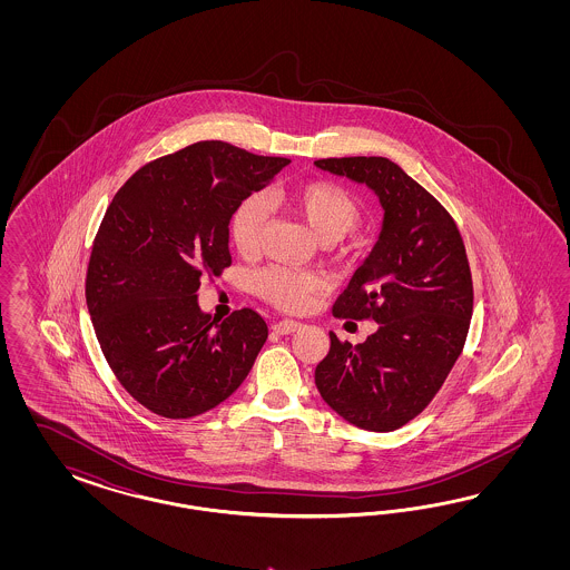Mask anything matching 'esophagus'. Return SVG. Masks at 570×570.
Instances as JSON below:
<instances>
[{
  "mask_svg": "<svg viewBox=\"0 0 570 570\" xmlns=\"http://www.w3.org/2000/svg\"><path fill=\"white\" fill-rule=\"evenodd\" d=\"M301 322H294V320H282V322H277V324H274L272 326V330L276 332V334H293V332H296V330H301Z\"/></svg>",
  "mask_w": 570,
  "mask_h": 570,
  "instance_id": "esophagus-1",
  "label": "esophagus"
}]
</instances>
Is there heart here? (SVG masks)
I'll return each instance as SVG.
<instances>
[{
	"mask_svg": "<svg viewBox=\"0 0 570 570\" xmlns=\"http://www.w3.org/2000/svg\"><path fill=\"white\" fill-rule=\"evenodd\" d=\"M269 207H286L301 217L311 234L324 244L345 238L362 222V208L348 191L332 181H305L301 186L274 188L263 198L259 194L244 198L232 215V242L248 255L259 248L269 222ZM255 284L267 301L288 311L303 309L311 296L322 291V277L291 267H267L255 276Z\"/></svg>",
	"mask_w": 570,
	"mask_h": 570,
	"instance_id": "b5f03b06",
	"label": "heart"
}]
</instances>
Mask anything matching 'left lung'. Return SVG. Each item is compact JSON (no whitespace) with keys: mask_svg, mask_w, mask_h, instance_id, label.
<instances>
[{"mask_svg":"<svg viewBox=\"0 0 570 570\" xmlns=\"http://www.w3.org/2000/svg\"><path fill=\"white\" fill-rule=\"evenodd\" d=\"M376 194L379 242L334 305L336 317L374 320L360 345L330 332L315 386L348 424L391 432L420 414L466 343L472 276L458 225L429 191L384 156L315 160Z\"/></svg>","mask_w":570,"mask_h":570,"instance_id":"left-lung-1","label":"left lung"}]
</instances>
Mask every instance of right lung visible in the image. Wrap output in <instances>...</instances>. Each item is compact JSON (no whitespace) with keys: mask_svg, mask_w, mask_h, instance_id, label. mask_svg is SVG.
Here are the masks:
<instances>
[{"mask_svg":"<svg viewBox=\"0 0 570 570\" xmlns=\"http://www.w3.org/2000/svg\"><path fill=\"white\" fill-rule=\"evenodd\" d=\"M288 163L198 141L148 163L112 198L87 267V309L110 370L150 412L205 414L248 376L267 324L253 309L217 324L196 293L232 263L236 207Z\"/></svg>","mask_w":570,"mask_h":570,"instance_id":"right-lung-1","label":"right lung"}]
</instances>
